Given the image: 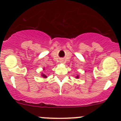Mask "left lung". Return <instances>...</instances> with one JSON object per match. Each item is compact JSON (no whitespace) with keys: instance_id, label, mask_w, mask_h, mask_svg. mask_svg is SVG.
<instances>
[{"instance_id":"left-lung-1","label":"left lung","mask_w":121,"mask_h":121,"mask_svg":"<svg viewBox=\"0 0 121 121\" xmlns=\"http://www.w3.org/2000/svg\"><path fill=\"white\" fill-rule=\"evenodd\" d=\"M79 78L78 75H77V76H76V78Z\"/></svg>"}]
</instances>
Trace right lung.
<instances>
[{
    "mask_svg": "<svg viewBox=\"0 0 121 121\" xmlns=\"http://www.w3.org/2000/svg\"><path fill=\"white\" fill-rule=\"evenodd\" d=\"M41 76H42L43 78H47V75H45V74H41Z\"/></svg>",
    "mask_w": 121,
    "mask_h": 121,
    "instance_id": "1",
    "label": "right lung"
}]
</instances>
